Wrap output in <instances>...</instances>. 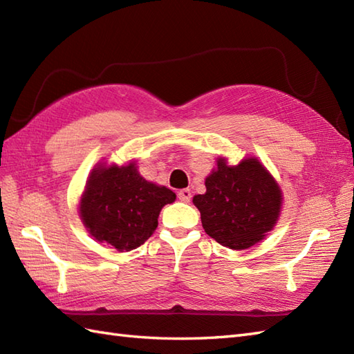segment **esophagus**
<instances>
[{"mask_svg":"<svg viewBox=\"0 0 354 354\" xmlns=\"http://www.w3.org/2000/svg\"><path fill=\"white\" fill-rule=\"evenodd\" d=\"M178 197L180 202H190L192 201V192L188 188H183V190L178 192Z\"/></svg>","mask_w":354,"mask_h":354,"instance_id":"obj_1","label":"esophagus"}]
</instances>
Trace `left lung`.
<instances>
[{"label": "left lung", "instance_id": "obj_1", "mask_svg": "<svg viewBox=\"0 0 354 354\" xmlns=\"http://www.w3.org/2000/svg\"><path fill=\"white\" fill-rule=\"evenodd\" d=\"M207 193L193 197L202 226L217 243L234 250L249 249L274 227L281 214L282 190L258 158L217 169L205 179Z\"/></svg>", "mask_w": 354, "mask_h": 354}]
</instances>
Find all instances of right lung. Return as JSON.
Masks as SVG:
<instances>
[{
    "label": "right lung",
    "mask_w": 354,
    "mask_h": 354,
    "mask_svg": "<svg viewBox=\"0 0 354 354\" xmlns=\"http://www.w3.org/2000/svg\"><path fill=\"white\" fill-rule=\"evenodd\" d=\"M175 199L167 187L140 176L136 162L97 164L81 196L80 217L95 240L129 252L153 234L161 208Z\"/></svg>",
    "instance_id": "1"
}]
</instances>
